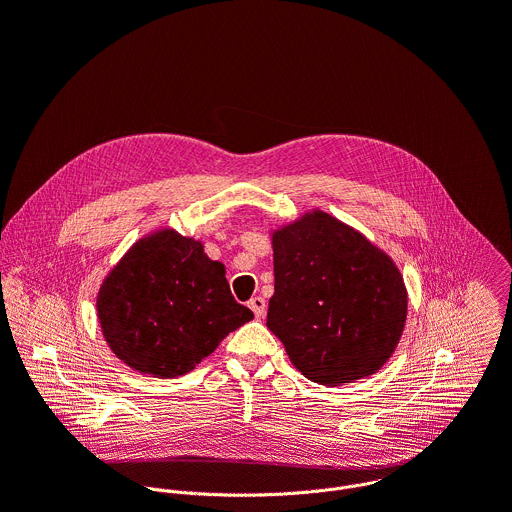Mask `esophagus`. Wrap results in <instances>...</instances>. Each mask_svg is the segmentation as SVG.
<instances>
[{"instance_id": "esophagus-1", "label": "esophagus", "mask_w": 512, "mask_h": 512, "mask_svg": "<svg viewBox=\"0 0 512 512\" xmlns=\"http://www.w3.org/2000/svg\"><path fill=\"white\" fill-rule=\"evenodd\" d=\"M249 308L253 310V314H255L257 318H263V316H265V300H263L261 296L251 298V300H249Z\"/></svg>"}]
</instances>
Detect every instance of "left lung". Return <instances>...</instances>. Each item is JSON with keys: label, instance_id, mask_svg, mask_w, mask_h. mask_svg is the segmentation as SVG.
<instances>
[{"label": "left lung", "instance_id": "obj_1", "mask_svg": "<svg viewBox=\"0 0 512 512\" xmlns=\"http://www.w3.org/2000/svg\"><path fill=\"white\" fill-rule=\"evenodd\" d=\"M271 245L267 328L291 364L326 387L381 371L407 320V287L395 261L320 208L273 229Z\"/></svg>", "mask_w": 512, "mask_h": 512}]
</instances>
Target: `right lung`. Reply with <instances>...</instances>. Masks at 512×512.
Instances as JSON below:
<instances>
[{"label":"right lung","mask_w":512,"mask_h":512,"mask_svg":"<svg viewBox=\"0 0 512 512\" xmlns=\"http://www.w3.org/2000/svg\"><path fill=\"white\" fill-rule=\"evenodd\" d=\"M97 318L127 367L174 379L196 369L253 312L235 302L225 265L204 253L202 241L158 229L135 241L107 273Z\"/></svg>","instance_id":"right-lung-1"}]
</instances>
